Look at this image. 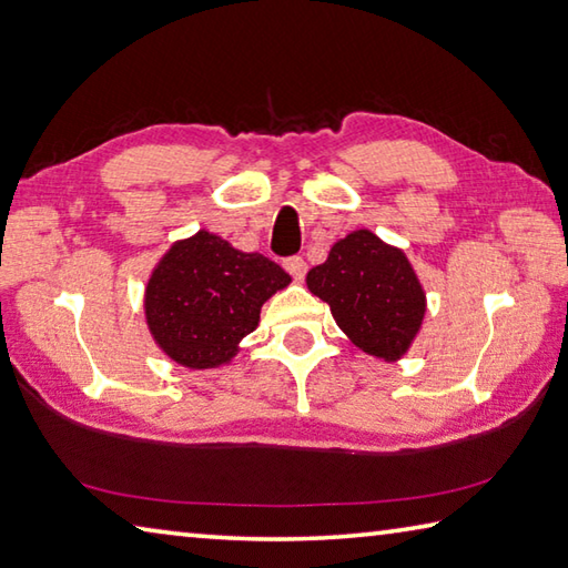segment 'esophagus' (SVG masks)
Returning <instances> with one entry per match:
<instances>
[{
  "label": "esophagus",
  "mask_w": 568,
  "mask_h": 568,
  "mask_svg": "<svg viewBox=\"0 0 568 568\" xmlns=\"http://www.w3.org/2000/svg\"><path fill=\"white\" fill-rule=\"evenodd\" d=\"M284 270L292 274V280L302 282L306 276V262L302 260V256H288V260L284 262Z\"/></svg>",
  "instance_id": "1"
}]
</instances>
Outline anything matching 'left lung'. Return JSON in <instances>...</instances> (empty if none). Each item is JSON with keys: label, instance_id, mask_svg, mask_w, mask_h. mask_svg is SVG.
Instances as JSON below:
<instances>
[{"label": "left lung", "instance_id": "8db88e82", "mask_svg": "<svg viewBox=\"0 0 568 568\" xmlns=\"http://www.w3.org/2000/svg\"><path fill=\"white\" fill-rule=\"evenodd\" d=\"M306 286L368 356L400 361L423 326L427 302L413 264L371 230L338 240L326 262L308 270Z\"/></svg>", "mask_w": 568, "mask_h": 568}]
</instances>
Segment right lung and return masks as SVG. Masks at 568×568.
<instances>
[{
    "label": "right lung",
    "mask_w": 568,
    "mask_h": 568,
    "mask_svg": "<svg viewBox=\"0 0 568 568\" xmlns=\"http://www.w3.org/2000/svg\"><path fill=\"white\" fill-rule=\"evenodd\" d=\"M292 284L280 264L200 230L160 256L145 284V324L170 361L220 368L260 326L266 298Z\"/></svg>",
    "instance_id": "right-lung-1"
}]
</instances>
